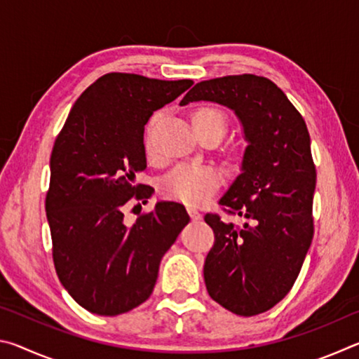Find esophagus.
I'll use <instances>...</instances> for the list:
<instances>
[{
  "mask_svg": "<svg viewBox=\"0 0 359 359\" xmlns=\"http://www.w3.org/2000/svg\"><path fill=\"white\" fill-rule=\"evenodd\" d=\"M187 212H188V214H190V217L193 218V220H199V218H201V212H199L196 208H194V205H188Z\"/></svg>",
  "mask_w": 359,
  "mask_h": 359,
  "instance_id": "esophagus-1",
  "label": "esophagus"
}]
</instances>
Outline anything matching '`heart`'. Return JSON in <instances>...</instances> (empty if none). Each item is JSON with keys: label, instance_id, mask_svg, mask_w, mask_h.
<instances>
[{"label": "heart", "instance_id": "heart-1", "mask_svg": "<svg viewBox=\"0 0 359 359\" xmlns=\"http://www.w3.org/2000/svg\"><path fill=\"white\" fill-rule=\"evenodd\" d=\"M193 126L198 135L205 131H224L226 128V115L217 107H199L193 112ZM155 118L147 126L145 136V151L151 155L150 133L154 130ZM220 185V172L209 165H180L169 172L161 182V193L166 198L187 204H199L208 199Z\"/></svg>", "mask_w": 359, "mask_h": 359}]
</instances>
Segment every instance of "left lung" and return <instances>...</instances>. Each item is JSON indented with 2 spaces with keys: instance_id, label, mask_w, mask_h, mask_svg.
<instances>
[{
  "instance_id": "8db88e82",
  "label": "left lung",
  "mask_w": 359,
  "mask_h": 359,
  "mask_svg": "<svg viewBox=\"0 0 359 359\" xmlns=\"http://www.w3.org/2000/svg\"><path fill=\"white\" fill-rule=\"evenodd\" d=\"M214 101L233 109L244 126L242 174L220 199L228 215H204L215 242L204 263L209 296L241 317L269 311L293 288L313 238L317 171L311 136L297 109L263 76L241 74L194 85L182 106Z\"/></svg>"
}]
</instances>
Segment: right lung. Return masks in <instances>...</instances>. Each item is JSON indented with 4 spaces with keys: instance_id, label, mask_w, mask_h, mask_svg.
Masks as SVG:
<instances>
[{
    "instance_id": "obj_1",
    "label": "right lung",
    "mask_w": 359,
    "mask_h": 359,
    "mask_svg": "<svg viewBox=\"0 0 359 359\" xmlns=\"http://www.w3.org/2000/svg\"><path fill=\"white\" fill-rule=\"evenodd\" d=\"M190 79L160 81L109 72L79 96L50 155L46 212L57 276L79 306L104 317L130 312L154 291L158 267L185 224L184 204L125 223L133 201L154 188L136 184L147 168L144 126L188 90Z\"/></svg>"
}]
</instances>
